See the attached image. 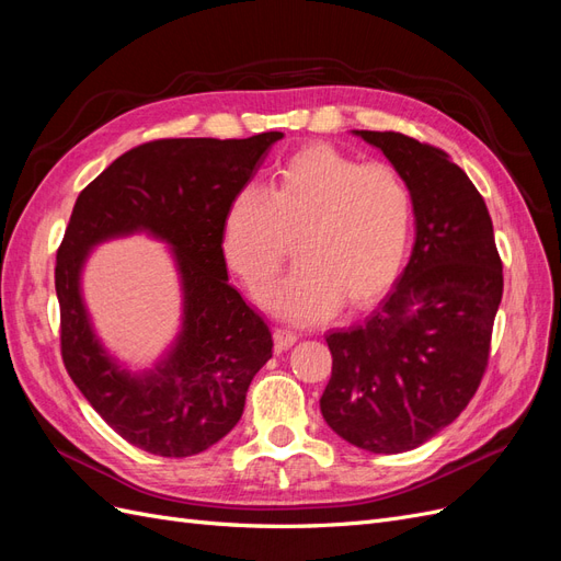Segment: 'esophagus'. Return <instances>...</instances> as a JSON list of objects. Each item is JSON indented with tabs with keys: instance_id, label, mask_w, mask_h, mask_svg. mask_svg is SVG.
Returning <instances> with one entry per match:
<instances>
[{
	"instance_id": "1",
	"label": "esophagus",
	"mask_w": 561,
	"mask_h": 561,
	"mask_svg": "<svg viewBox=\"0 0 561 561\" xmlns=\"http://www.w3.org/2000/svg\"><path fill=\"white\" fill-rule=\"evenodd\" d=\"M295 344H297V334H295V332L283 330V328H278V330L274 332V346H276L278 353H280V351H287V348H293Z\"/></svg>"
}]
</instances>
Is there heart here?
<instances>
[{
  "mask_svg": "<svg viewBox=\"0 0 561 561\" xmlns=\"http://www.w3.org/2000/svg\"><path fill=\"white\" fill-rule=\"evenodd\" d=\"M412 236V196L386 163H358L313 142L287 159L266 190L245 184L219 229L227 266L257 293L295 241L297 266L266 287L262 304L290 322H316L339 307L365 309L400 276Z\"/></svg>",
  "mask_w": 561,
  "mask_h": 561,
  "instance_id": "1",
  "label": "heart"
}]
</instances>
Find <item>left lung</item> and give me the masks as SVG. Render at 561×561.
Returning a JSON list of instances; mask_svg holds the SVG:
<instances>
[{
    "label": "left lung",
    "instance_id": "1",
    "mask_svg": "<svg viewBox=\"0 0 561 561\" xmlns=\"http://www.w3.org/2000/svg\"><path fill=\"white\" fill-rule=\"evenodd\" d=\"M412 196L416 241L393 293L360 325L332 330L328 426L371 454L410 451L466 410L489 360L503 266L484 198L443 149L353 130Z\"/></svg>",
    "mask_w": 561,
    "mask_h": 561
}]
</instances>
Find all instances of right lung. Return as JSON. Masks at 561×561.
Returning <instances> with one entry per match:
<instances>
[{
	"instance_id": "1",
	"label": "right lung",
	"mask_w": 561,
	"mask_h": 561,
	"mask_svg": "<svg viewBox=\"0 0 561 561\" xmlns=\"http://www.w3.org/2000/svg\"><path fill=\"white\" fill-rule=\"evenodd\" d=\"M280 138L271 130L245 140L147 142L107 165L75 203L56 257L62 363L93 410L149 454L184 458L219 443L239 423L248 386L271 358L264 318L229 285L219 229L231 196ZM133 232L172 248L183 290L179 336L140 373L102 346L80 293L92 248Z\"/></svg>"
}]
</instances>
